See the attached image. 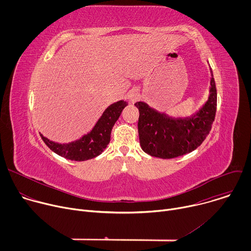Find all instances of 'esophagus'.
I'll return each mask as SVG.
<instances>
[{
  "instance_id": "1",
  "label": "esophagus",
  "mask_w": 251,
  "mask_h": 251,
  "mask_svg": "<svg viewBox=\"0 0 251 251\" xmlns=\"http://www.w3.org/2000/svg\"><path fill=\"white\" fill-rule=\"evenodd\" d=\"M129 97L131 98V100H132V101H134V100H135V99H137V97H138V92H137V91H135V90H133V91L130 93Z\"/></svg>"
}]
</instances>
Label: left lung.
Returning a JSON list of instances; mask_svg holds the SVG:
<instances>
[{"mask_svg": "<svg viewBox=\"0 0 251 251\" xmlns=\"http://www.w3.org/2000/svg\"><path fill=\"white\" fill-rule=\"evenodd\" d=\"M209 95L192 115L170 116L138 101V133L142 150L150 156L172 159L196 150L208 135L217 112V87L212 71Z\"/></svg>", "mask_w": 251, "mask_h": 251, "instance_id": "1", "label": "left lung"}]
</instances>
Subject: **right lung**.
Here are the masks:
<instances>
[{"instance_id": "add662e5", "label": "right lung", "mask_w": 251, "mask_h": 251, "mask_svg": "<svg viewBox=\"0 0 251 251\" xmlns=\"http://www.w3.org/2000/svg\"><path fill=\"white\" fill-rule=\"evenodd\" d=\"M128 102L119 100L109 105L98 118L92 129L79 139L68 143H58L50 140L42 133L46 145L55 154L73 161H86L99 156L108 146L111 131Z\"/></svg>"}]
</instances>
